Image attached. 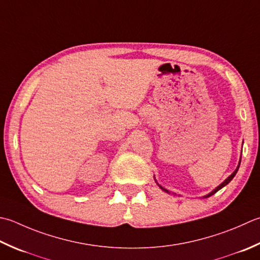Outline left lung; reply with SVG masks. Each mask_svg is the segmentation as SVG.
<instances>
[{
	"label": "left lung",
	"instance_id": "8db88e82",
	"mask_svg": "<svg viewBox=\"0 0 260 260\" xmlns=\"http://www.w3.org/2000/svg\"><path fill=\"white\" fill-rule=\"evenodd\" d=\"M240 162H241V157H240V161H239V165H238V167H237V169H236L235 171H233V174H232V175H230V176H229V177L226 178V179H225L224 181H223V182H222V184H221L220 186H217V187L215 188V189H214V190H212V191L210 192V194H207V195H205V196H203V198H207V197H210V196H212V195H214L216 191H218V190H220V189H221V188H223V187H224V186H226V185L229 184V182H230V181H231V180L233 179V177H235V176H236V174H237V172H238V170H239V167H240ZM156 184H157V182H156ZM157 186H159V187L161 188V189H162V190H164V191L168 192V194H170V191H169V190H168V189H166V188H164V187H162V186H160L159 184H157Z\"/></svg>",
	"mask_w": 260,
	"mask_h": 260
}]
</instances>
